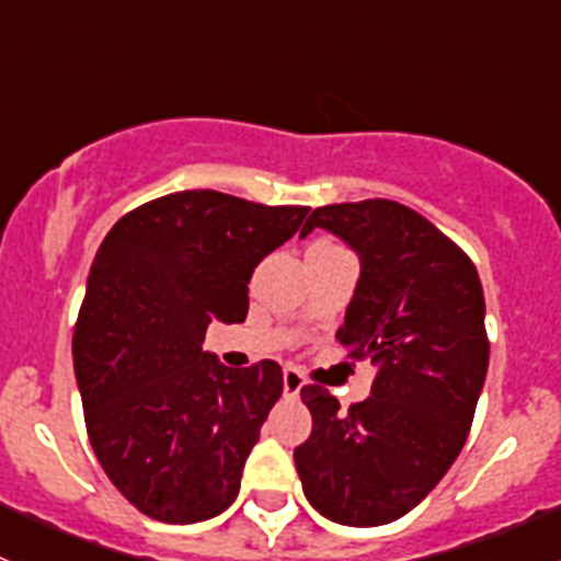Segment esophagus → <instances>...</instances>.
Masks as SVG:
<instances>
[{
  "label": "esophagus",
  "instance_id": "34e87169",
  "mask_svg": "<svg viewBox=\"0 0 561 561\" xmlns=\"http://www.w3.org/2000/svg\"><path fill=\"white\" fill-rule=\"evenodd\" d=\"M282 382H285V396H298L304 388V375L296 369V366H285Z\"/></svg>",
  "mask_w": 561,
  "mask_h": 561
}]
</instances>
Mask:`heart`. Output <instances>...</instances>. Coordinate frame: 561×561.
Listing matches in <instances>:
<instances>
[{
	"label": "heart",
	"instance_id": "b5f03b06",
	"mask_svg": "<svg viewBox=\"0 0 561 561\" xmlns=\"http://www.w3.org/2000/svg\"><path fill=\"white\" fill-rule=\"evenodd\" d=\"M320 247H333V244H325V241H320Z\"/></svg>",
	"mask_w": 561,
	"mask_h": 561
}]
</instances>
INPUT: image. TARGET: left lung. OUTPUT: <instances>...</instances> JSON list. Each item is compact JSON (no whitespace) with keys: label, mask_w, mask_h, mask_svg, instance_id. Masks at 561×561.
Returning a JSON list of instances; mask_svg holds the SVG:
<instances>
[{"label":"left lung","mask_w":561,"mask_h":561,"mask_svg":"<svg viewBox=\"0 0 561 561\" xmlns=\"http://www.w3.org/2000/svg\"><path fill=\"white\" fill-rule=\"evenodd\" d=\"M331 230L360 257L336 331L347 358L377 366L369 399L342 412L304 386L312 434L296 469L314 511L344 526L410 513L461 454L489 369L485 301L474 263L426 217L396 201L314 208L301 236Z\"/></svg>","instance_id":"1"}]
</instances>
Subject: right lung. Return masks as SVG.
I'll list each match as a JSON object with an SVG mask.
<instances>
[{
    "mask_svg": "<svg viewBox=\"0 0 561 561\" xmlns=\"http://www.w3.org/2000/svg\"><path fill=\"white\" fill-rule=\"evenodd\" d=\"M307 206L184 190L124 214L94 254L72 333L89 443L124 500L165 524L219 516L282 396L276 360L228 369L211 320L244 322L249 279Z\"/></svg>",
    "mask_w": 561,
    "mask_h": 561,
    "instance_id": "right-lung-1",
    "label": "right lung"
}]
</instances>
